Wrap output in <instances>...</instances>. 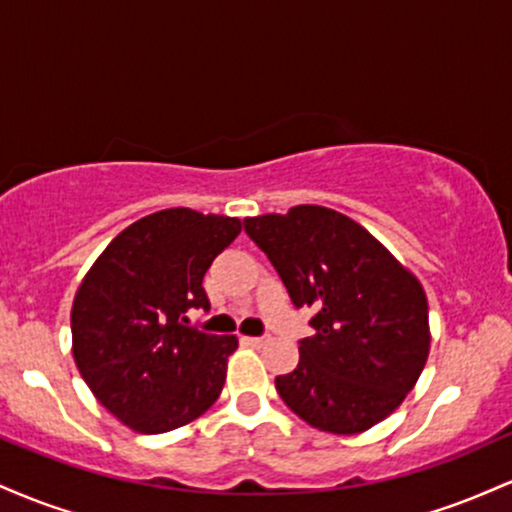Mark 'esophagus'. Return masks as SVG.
<instances>
[{
  "label": "esophagus",
  "mask_w": 512,
  "mask_h": 512,
  "mask_svg": "<svg viewBox=\"0 0 512 512\" xmlns=\"http://www.w3.org/2000/svg\"><path fill=\"white\" fill-rule=\"evenodd\" d=\"M243 342L248 346H255V349H260V346L267 342V339H264V337H243Z\"/></svg>",
  "instance_id": "esophagus-1"
}]
</instances>
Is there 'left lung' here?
<instances>
[{
    "label": "left lung",
    "instance_id": "obj_1",
    "mask_svg": "<svg viewBox=\"0 0 512 512\" xmlns=\"http://www.w3.org/2000/svg\"><path fill=\"white\" fill-rule=\"evenodd\" d=\"M243 223L293 305L315 310L298 366L274 380L279 397L317 431L354 436L380 424L416 385L431 349L421 281L334 209L298 204Z\"/></svg>",
    "mask_w": 512,
    "mask_h": 512
}]
</instances>
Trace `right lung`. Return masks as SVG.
<instances>
[{"instance_id":"obj_1","label":"right lung","mask_w":512,"mask_h":512,"mask_svg":"<svg viewBox=\"0 0 512 512\" xmlns=\"http://www.w3.org/2000/svg\"><path fill=\"white\" fill-rule=\"evenodd\" d=\"M243 223L175 207L134 221L91 264L72 303V354L88 390L146 436L190 424L226 383L236 334L187 327L202 279Z\"/></svg>"}]
</instances>
